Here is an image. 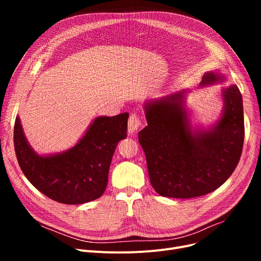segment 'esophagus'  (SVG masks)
I'll return each instance as SVG.
<instances>
[{
	"mask_svg": "<svg viewBox=\"0 0 261 261\" xmlns=\"http://www.w3.org/2000/svg\"><path fill=\"white\" fill-rule=\"evenodd\" d=\"M142 125V120L136 113H132L128 120V131L130 134L135 133Z\"/></svg>",
	"mask_w": 261,
	"mask_h": 261,
	"instance_id": "obj_1",
	"label": "esophagus"
}]
</instances>
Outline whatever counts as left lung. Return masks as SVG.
<instances>
[{"label":"left lung","mask_w":261,"mask_h":261,"mask_svg":"<svg viewBox=\"0 0 261 261\" xmlns=\"http://www.w3.org/2000/svg\"><path fill=\"white\" fill-rule=\"evenodd\" d=\"M207 72L201 87L223 81ZM220 119L194 129L185 108L186 91L145 103L148 126L139 133L152 187L162 197L189 199L220 187L237 167L244 141L242 96L237 86L222 88Z\"/></svg>","instance_id":"obj_1"}]
</instances>
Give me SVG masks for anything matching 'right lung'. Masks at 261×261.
<instances>
[{"instance_id": "right-lung-1", "label": "right lung", "mask_w": 261, "mask_h": 261, "mask_svg": "<svg viewBox=\"0 0 261 261\" xmlns=\"http://www.w3.org/2000/svg\"><path fill=\"white\" fill-rule=\"evenodd\" d=\"M128 113L96 117L85 135L63 152L40 155L27 142L19 116L13 129L16 155L24 175L39 191L63 204L98 199L119 141L127 138Z\"/></svg>"}]
</instances>
